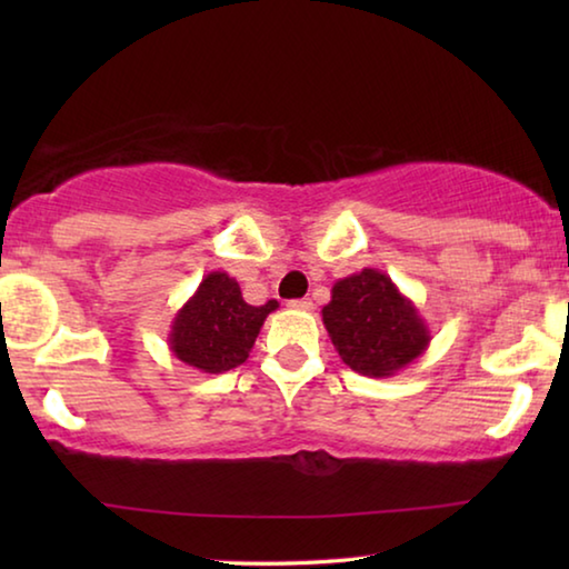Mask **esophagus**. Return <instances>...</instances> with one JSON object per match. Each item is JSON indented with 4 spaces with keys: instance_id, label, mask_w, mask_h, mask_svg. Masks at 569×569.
<instances>
[{
    "instance_id": "1",
    "label": "esophagus",
    "mask_w": 569,
    "mask_h": 569,
    "mask_svg": "<svg viewBox=\"0 0 569 569\" xmlns=\"http://www.w3.org/2000/svg\"><path fill=\"white\" fill-rule=\"evenodd\" d=\"M288 308H293V311H313V301L311 298H296V301H288Z\"/></svg>"
}]
</instances>
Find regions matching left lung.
<instances>
[{
	"label": "left lung",
	"instance_id": "left-lung-1",
	"mask_svg": "<svg viewBox=\"0 0 569 569\" xmlns=\"http://www.w3.org/2000/svg\"><path fill=\"white\" fill-rule=\"evenodd\" d=\"M321 316L341 361L369 379L407 369L431 341L419 308L377 268L336 281Z\"/></svg>",
	"mask_w": 569,
	"mask_h": 569
}]
</instances>
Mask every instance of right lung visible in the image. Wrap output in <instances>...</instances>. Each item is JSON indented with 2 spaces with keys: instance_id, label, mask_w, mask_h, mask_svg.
Returning a JSON list of instances; mask_svg holds the SVG:
<instances>
[{
  "instance_id": "right-lung-1",
  "label": "right lung",
  "mask_w": 569,
  "mask_h": 569,
  "mask_svg": "<svg viewBox=\"0 0 569 569\" xmlns=\"http://www.w3.org/2000/svg\"><path fill=\"white\" fill-rule=\"evenodd\" d=\"M276 308L278 301L246 303L236 278L213 271L176 313L168 346L172 356L190 369L203 373L230 371L248 359L263 321Z\"/></svg>"
}]
</instances>
